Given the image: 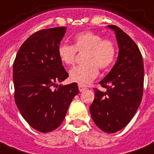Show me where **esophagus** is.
Returning a JSON list of instances; mask_svg holds the SVG:
<instances>
[{
  "mask_svg": "<svg viewBox=\"0 0 154 154\" xmlns=\"http://www.w3.org/2000/svg\"><path fill=\"white\" fill-rule=\"evenodd\" d=\"M86 90V88L85 87V86H83V85H79V91H80V92H82V91H85Z\"/></svg>",
  "mask_w": 154,
  "mask_h": 154,
  "instance_id": "1",
  "label": "esophagus"
}]
</instances>
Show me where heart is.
<instances>
[{
  "label": "heart",
  "instance_id": "b5f03b06",
  "mask_svg": "<svg viewBox=\"0 0 154 154\" xmlns=\"http://www.w3.org/2000/svg\"><path fill=\"white\" fill-rule=\"evenodd\" d=\"M76 52H85V64L78 65L69 71L72 82L85 85L98 75V68L106 69L113 64L116 54L114 42L109 38H102L101 35L91 31H85L74 37V44H60L58 48L59 60L65 65H72L75 62Z\"/></svg>",
  "mask_w": 154,
  "mask_h": 154
}]
</instances>
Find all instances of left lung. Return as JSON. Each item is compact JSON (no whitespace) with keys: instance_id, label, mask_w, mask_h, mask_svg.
I'll return each mask as SVG.
<instances>
[{"instance_id":"8db88e82","label":"left lung","mask_w":154,"mask_h":154,"mask_svg":"<svg viewBox=\"0 0 154 154\" xmlns=\"http://www.w3.org/2000/svg\"><path fill=\"white\" fill-rule=\"evenodd\" d=\"M115 32L119 47L116 62L99 84L105 92L94 89L95 99L90 106L91 117L103 132L114 133L128 125L139 107L143 93L144 69L138 47L118 26Z\"/></svg>"}]
</instances>
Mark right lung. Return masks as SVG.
<instances>
[{
  "mask_svg": "<svg viewBox=\"0 0 154 154\" xmlns=\"http://www.w3.org/2000/svg\"><path fill=\"white\" fill-rule=\"evenodd\" d=\"M65 26L43 29L31 35L19 48L13 63L15 102L22 117L41 132L55 130L63 122L78 85L57 82L69 77L58 55Z\"/></svg>",
  "mask_w": 154,
  "mask_h": 154,
  "instance_id": "right-lung-1",
  "label": "right lung"
}]
</instances>
